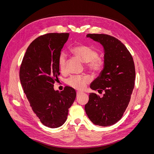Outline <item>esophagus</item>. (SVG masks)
Returning <instances> with one entry per match:
<instances>
[{"instance_id":"1","label":"esophagus","mask_w":154,"mask_h":154,"mask_svg":"<svg viewBox=\"0 0 154 154\" xmlns=\"http://www.w3.org/2000/svg\"><path fill=\"white\" fill-rule=\"evenodd\" d=\"M83 94V92H81V91H78L77 92H76V94H77V96H80V94Z\"/></svg>"}]
</instances>
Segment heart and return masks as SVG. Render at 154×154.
<instances>
[{"mask_svg": "<svg viewBox=\"0 0 154 154\" xmlns=\"http://www.w3.org/2000/svg\"><path fill=\"white\" fill-rule=\"evenodd\" d=\"M71 53L75 57L85 63L86 67L93 72H99L103 68L104 62L96 51L91 47L83 44H78L73 46L70 49ZM58 63L60 69L63 71L66 67V57L62 53L59 55ZM90 80L85 76H73L67 80V84L76 90L84 89L86 85L89 83Z\"/></svg>", "mask_w": 154, "mask_h": 154, "instance_id": "obj_1", "label": "heart"}]
</instances>
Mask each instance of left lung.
Segmentation results:
<instances>
[{
    "instance_id": "left-lung-1",
    "label": "left lung",
    "mask_w": 154,
    "mask_h": 154,
    "mask_svg": "<svg viewBox=\"0 0 154 154\" xmlns=\"http://www.w3.org/2000/svg\"><path fill=\"white\" fill-rule=\"evenodd\" d=\"M87 37L104 49V68L90 87L105 94L100 97L90 93L85 112L94 125L108 127L121 119L128 105L136 78L134 62L127 48L115 37L105 34H88Z\"/></svg>"
}]
</instances>
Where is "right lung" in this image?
<instances>
[{
    "instance_id": "obj_1",
    "label": "right lung",
    "mask_w": 154,
    "mask_h": 154,
    "mask_svg": "<svg viewBox=\"0 0 154 154\" xmlns=\"http://www.w3.org/2000/svg\"><path fill=\"white\" fill-rule=\"evenodd\" d=\"M69 33H48L34 40L27 48L20 68V80L32 110L41 123L58 128L67 118L69 109L75 100V90L66 87L54 91L58 80L59 55Z\"/></svg>"
}]
</instances>
